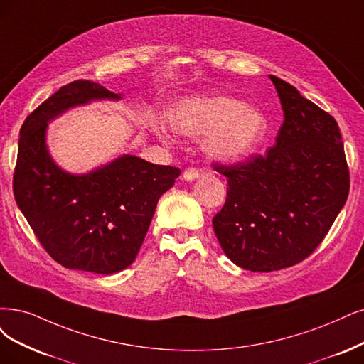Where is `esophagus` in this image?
<instances>
[{
	"label": "esophagus",
	"mask_w": 364,
	"mask_h": 364,
	"mask_svg": "<svg viewBox=\"0 0 364 364\" xmlns=\"http://www.w3.org/2000/svg\"><path fill=\"white\" fill-rule=\"evenodd\" d=\"M198 177H199V172H198V169H195V168H187V169L183 172V178H184L186 181H195Z\"/></svg>",
	"instance_id": "34e87169"
}]
</instances>
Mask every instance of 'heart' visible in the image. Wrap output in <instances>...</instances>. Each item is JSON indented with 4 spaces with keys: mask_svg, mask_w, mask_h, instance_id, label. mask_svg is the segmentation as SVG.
Here are the masks:
<instances>
[{
    "mask_svg": "<svg viewBox=\"0 0 364 364\" xmlns=\"http://www.w3.org/2000/svg\"><path fill=\"white\" fill-rule=\"evenodd\" d=\"M169 123L183 136H204L203 151L218 161L247 159L268 133V119L262 111L225 94H198L181 99L171 107ZM153 130L160 139H168L157 124Z\"/></svg>",
    "mask_w": 364,
    "mask_h": 364,
    "instance_id": "b5f03b06",
    "label": "heart"
}]
</instances>
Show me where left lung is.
Listing matches in <instances>:
<instances>
[{
  "mask_svg": "<svg viewBox=\"0 0 364 364\" xmlns=\"http://www.w3.org/2000/svg\"><path fill=\"white\" fill-rule=\"evenodd\" d=\"M284 123L265 156L219 166L228 178L213 228L225 255L250 272L282 270L307 258L343 208L349 172L336 119L270 75Z\"/></svg>",
  "mask_w": 364,
  "mask_h": 364,
  "instance_id": "8db88e82",
  "label": "left lung"
}]
</instances>
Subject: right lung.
<instances>
[{
	"label": "right lung",
	"mask_w": 364,
	"mask_h": 364,
	"mask_svg": "<svg viewBox=\"0 0 364 364\" xmlns=\"http://www.w3.org/2000/svg\"><path fill=\"white\" fill-rule=\"evenodd\" d=\"M90 80L61 87L26 117L21 129L13 192L19 210L50 257L70 270L114 274L142 246L160 196L181 173L172 166L121 154L85 173L63 169L50 156L48 126L77 106L118 102Z\"/></svg>",
	"instance_id": "add662e5"
}]
</instances>
